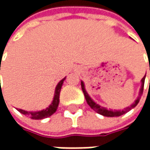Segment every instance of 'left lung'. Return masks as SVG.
Masks as SVG:
<instances>
[{"instance_id": "left-lung-1", "label": "left lung", "mask_w": 150, "mask_h": 150, "mask_svg": "<svg viewBox=\"0 0 150 150\" xmlns=\"http://www.w3.org/2000/svg\"><path fill=\"white\" fill-rule=\"evenodd\" d=\"M146 76V74H145ZM145 76L142 78L141 80V87H140V89H139V96L137 98V99L134 101V103H132L129 107H127L125 108L123 110H112V109H107L106 108H103V107L98 105V103H96L91 98V97L88 95V93H87V91L85 89V85L83 81H81V86H82V90L83 92L84 96H85V98L86 101L88 103V104L91 107V108H93L95 112L98 113H99L103 116H106V117H118V116H121L124 113H126L127 112L130 111L132 108H134V107L137 106V104L139 103V102L140 100V98H141L142 94H143V91H144V80H145Z\"/></svg>"}]
</instances>
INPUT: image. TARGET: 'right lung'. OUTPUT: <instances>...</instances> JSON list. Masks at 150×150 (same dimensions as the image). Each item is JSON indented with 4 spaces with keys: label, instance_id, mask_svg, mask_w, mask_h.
Wrapping results in <instances>:
<instances>
[{
    "label": "right lung",
    "instance_id": "1",
    "mask_svg": "<svg viewBox=\"0 0 150 150\" xmlns=\"http://www.w3.org/2000/svg\"><path fill=\"white\" fill-rule=\"evenodd\" d=\"M0 70H1V64H0ZM66 79V77L64 78H62L60 82L57 83L56 88H55V94L54 97H53V100L52 102V103L50 104L48 108H47L46 109H43V110H41V111H37V112H28V111H25L23 109H18L17 110L24 114V115H26L28 117H30L32 119H43V118H48L51 115H52L57 109V107H58V104H59V96H60V92L61 88H62V86L63 84V82L64 80Z\"/></svg>",
    "mask_w": 150,
    "mask_h": 150
}]
</instances>
